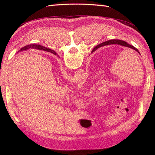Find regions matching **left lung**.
Returning a JSON list of instances; mask_svg holds the SVG:
<instances>
[{"mask_svg": "<svg viewBox=\"0 0 155 155\" xmlns=\"http://www.w3.org/2000/svg\"><path fill=\"white\" fill-rule=\"evenodd\" d=\"M114 44H117V45H121V46H125V47H127V48H132V49L134 50L135 51H137L138 53L140 54L137 48H136L134 46L130 45H129L127 43V42H125L124 41H121V40H119V39H112V40L107 41L104 42V43H102L100 45H98L96 46H95V48L93 49V50L92 51V52L94 51L97 48L101 47V46H105V45H114Z\"/></svg>", "mask_w": 155, "mask_h": 155, "instance_id": "left-lung-1", "label": "left lung"}]
</instances>
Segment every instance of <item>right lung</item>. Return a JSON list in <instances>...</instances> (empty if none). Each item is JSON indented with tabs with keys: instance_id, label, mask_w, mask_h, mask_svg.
Here are the masks:
<instances>
[{
	"instance_id": "right-lung-1",
	"label": "right lung",
	"mask_w": 155,
	"mask_h": 155,
	"mask_svg": "<svg viewBox=\"0 0 155 155\" xmlns=\"http://www.w3.org/2000/svg\"><path fill=\"white\" fill-rule=\"evenodd\" d=\"M30 48H34V49H39V50H46V51H49V52H51L54 54V55H57V53L55 52V51L52 50H50L49 48H45L44 47V46H41V45H26L25 46V47H22L21 50H19V51H24V50H28Z\"/></svg>"
}]
</instances>
